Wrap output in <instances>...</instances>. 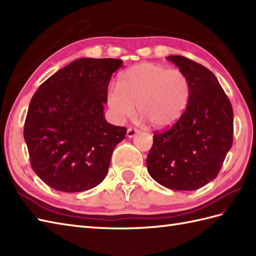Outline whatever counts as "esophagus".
Segmentation results:
<instances>
[{
    "mask_svg": "<svg viewBox=\"0 0 256 256\" xmlns=\"http://www.w3.org/2000/svg\"><path fill=\"white\" fill-rule=\"evenodd\" d=\"M138 132V131L136 128H128V132H126V136H128V138H134V136H135V134H136Z\"/></svg>",
    "mask_w": 256,
    "mask_h": 256,
    "instance_id": "esophagus-1",
    "label": "esophagus"
}]
</instances>
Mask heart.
Listing matches in <instances>:
<instances>
[{
	"mask_svg": "<svg viewBox=\"0 0 256 256\" xmlns=\"http://www.w3.org/2000/svg\"><path fill=\"white\" fill-rule=\"evenodd\" d=\"M118 86L106 91V104L113 118L122 122L131 118L136 106L140 116L160 130L179 121L190 98L187 76L160 64H135L120 74Z\"/></svg>",
	"mask_w": 256,
	"mask_h": 256,
	"instance_id": "obj_1",
	"label": "heart"
}]
</instances>
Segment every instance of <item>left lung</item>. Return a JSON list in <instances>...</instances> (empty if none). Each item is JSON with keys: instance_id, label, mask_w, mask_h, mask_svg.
<instances>
[{"instance_id": "obj_1", "label": "left lung", "mask_w": 256, "mask_h": 256, "mask_svg": "<svg viewBox=\"0 0 256 256\" xmlns=\"http://www.w3.org/2000/svg\"><path fill=\"white\" fill-rule=\"evenodd\" d=\"M187 76L186 111L167 131L155 133L146 158L152 178L174 190H196L218 176L233 140V110L208 68L182 56H168Z\"/></svg>"}]
</instances>
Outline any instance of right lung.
<instances>
[{
	"label": "right lung",
	"mask_w": 256,
	"mask_h": 256,
	"mask_svg": "<svg viewBox=\"0 0 256 256\" xmlns=\"http://www.w3.org/2000/svg\"><path fill=\"white\" fill-rule=\"evenodd\" d=\"M123 62L80 58L42 82L24 125L30 165L58 192H80L104 179L126 128L106 122L104 103L112 74Z\"/></svg>",
	"instance_id": "obj_1"
}]
</instances>
